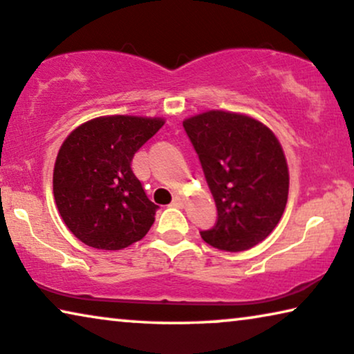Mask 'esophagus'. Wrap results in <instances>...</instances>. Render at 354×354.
Here are the masks:
<instances>
[{
  "label": "esophagus",
  "instance_id": "esophagus-1",
  "mask_svg": "<svg viewBox=\"0 0 354 354\" xmlns=\"http://www.w3.org/2000/svg\"><path fill=\"white\" fill-rule=\"evenodd\" d=\"M183 203H184V198H183V197H179V196L173 197V202H171V205H173V207L181 208V207H183Z\"/></svg>",
  "mask_w": 354,
  "mask_h": 354
}]
</instances>
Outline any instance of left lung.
<instances>
[{"instance_id": "1", "label": "left lung", "mask_w": 354, "mask_h": 354, "mask_svg": "<svg viewBox=\"0 0 354 354\" xmlns=\"http://www.w3.org/2000/svg\"><path fill=\"white\" fill-rule=\"evenodd\" d=\"M215 198V226L201 231L208 245L242 252L270 236L288 196V168L270 128L241 113L210 111L183 123Z\"/></svg>"}]
</instances>
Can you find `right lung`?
<instances>
[{
	"instance_id": "add662e5",
	"label": "right lung",
	"mask_w": 354,
	"mask_h": 354,
	"mask_svg": "<svg viewBox=\"0 0 354 354\" xmlns=\"http://www.w3.org/2000/svg\"><path fill=\"white\" fill-rule=\"evenodd\" d=\"M162 118H94L68 134L54 165L57 210L89 247L120 250L141 241L158 205L133 173L134 153L163 127Z\"/></svg>"
}]
</instances>
